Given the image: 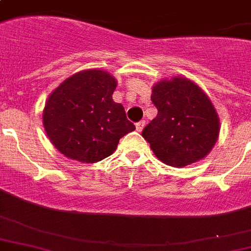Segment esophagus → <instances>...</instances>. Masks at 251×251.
<instances>
[{
    "instance_id": "esophagus-1",
    "label": "esophagus",
    "mask_w": 251,
    "mask_h": 251,
    "mask_svg": "<svg viewBox=\"0 0 251 251\" xmlns=\"http://www.w3.org/2000/svg\"><path fill=\"white\" fill-rule=\"evenodd\" d=\"M146 126V121H141V122H138L137 125H135V127H137V131L138 133H141L142 130H143V127Z\"/></svg>"
}]
</instances>
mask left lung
Wrapping results in <instances>:
<instances>
[{
  "label": "left lung",
  "mask_w": 251,
  "mask_h": 251,
  "mask_svg": "<svg viewBox=\"0 0 251 251\" xmlns=\"http://www.w3.org/2000/svg\"><path fill=\"white\" fill-rule=\"evenodd\" d=\"M151 100L157 116L142 137L164 164L182 168L202 160L214 149L220 120L206 92L186 76H172L153 84Z\"/></svg>",
  "instance_id": "1"
}]
</instances>
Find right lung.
<instances>
[{
	"label": "right lung",
	"instance_id": "1",
	"mask_svg": "<svg viewBox=\"0 0 251 251\" xmlns=\"http://www.w3.org/2000/svg\"><path fill=\"white\" fill-rule=\"evenodd\" d=\"M117 80L88 69L73 74L52 91L43 110L49 141L64 156L96 163L116 151L120 139L135 130L124 106L112 99Z\"/></svg>",
	"mask_w": 251,
	"mask_h": 251
}]
</instances>
